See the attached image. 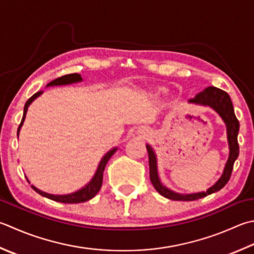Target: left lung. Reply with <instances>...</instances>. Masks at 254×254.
Wrapping results in <instances>:
<instances>
[{
	"label": "left lung",
	"mask_w": 254,
	"mask_h": 254,
	"mask_svg": "<svg viewBox=\"0 0 254 254\" xmlns=\"http://www.w3.org/2000/svg\"><path fill=\"white\" fill-rule=\"evenodd\" d=\"M190 102L196 104H202V106H209L212 109L219 113V116L222 118L227 126V133H228V142H229L230 154L228 158L225 171H223L222 176L219 178L215 185L210 187L209 190L205 192L198 193H190V195H183V193L174 192L170 190H167L165 186L162 185L160 178L157 175V167H156V156L155 153L152 150L150 145H146L147 153H148V164H150V178L151 183L155 190L161 193L162 196L168 198L172 200H182V201H191L199 199V198L206 197L210 195L212 192L220 190L222 187L226 186V184L229 182L231 173L233 170V164L239 155V143H238V133H239V121L235 114L233 110L232 101L226 91L221 90L216 87H208L205 90L197 93L196 97L190 99Z\"/></svg>",
	"instance_id": "8db88e82"
}]
</instances>
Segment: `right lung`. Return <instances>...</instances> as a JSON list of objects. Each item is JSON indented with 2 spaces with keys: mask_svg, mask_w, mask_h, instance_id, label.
Listing matches in <instances>:
<instances>
[{
  "mask_svg": "<svg viewBox=\"0 0 254 254\" xmlns=\"http://www.w3.org/2000/svg\"><path fill=\"white\" fill-rule=\"evenodd\" d=\"M81 76L78 73H70V74H64L63 77H59L57 79H55V80L49 82L47 86H62V84H68V83H72V82H78V81H81ZM43 91H38L33 96L28 99L25 103V107H24V113H23V118H22V121L19 123L18 128H17V135H18V132H19V128H21L22 124L24 122V119L25 116H26V112H27V108L29 104L33 102L34 99H36L39 94H42ZM117 151V147L116 148H112L110 152H108L106 155L103 156V158L101 160L100 164H99V167L94 174L93 178L91 180V182L88 184L87 186H84L83 188H81L80 190H78L76 192H72V193H69V195H52V193H47V192H44L42 190H37L36 187H34L32 185L33 190L38 192L39 195H42L46 198H49V199L55 200V201H59V202H64V203H78V202H83V201H87L89 199H91L94 196L97 195L98 191L100 190V188L102 186V180H103V171L104 168H106V165L108 161L110 160L111 156L114 154V152ZM27 180V178H26Z\"/></svg>",
  "mask_w": 254,
  "mask_h": 254,
  "instance_id": "right-lung-1",
  "label": "right lung"
}]
</instances>
